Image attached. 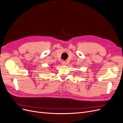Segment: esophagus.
<instances>
[{"label":"esophagus","mask_w":123,"mask_h":123,"mask_svg":"<svg viewBox=\"0 0 123 123\" xmlns=\"http://www.w3.org/2000/svg\"><path fill=\"white\" fill-rule=\"evenodd\" d=\"M62 65H66V62L65 61H62Z\"/></svg>","instance_id":"esophagus-1"}]
</instances>
